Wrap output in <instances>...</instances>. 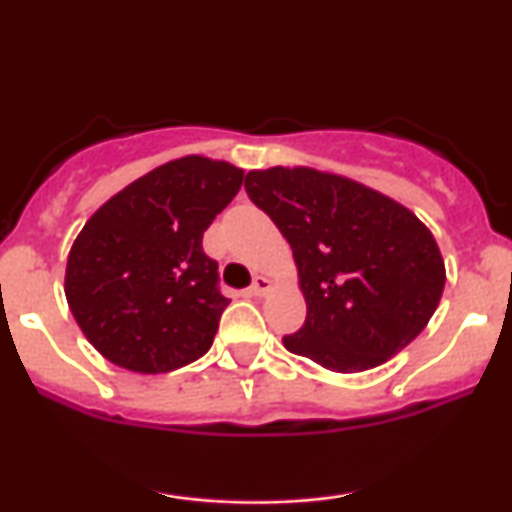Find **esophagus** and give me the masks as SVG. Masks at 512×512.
Masks as SVG:
<instances>
[{
	"mask_svg": "<svg viewBox=\"0 0 512 512\" xmlns=\"http://www.w3.org/2000/svg\"><path fill=\"white\" fill-rule=\"evenodd\" d=\"M272 289V281L267 279V276H255V281H252L250 286V293L252 296H264V293H269Z\"/></svg>",
	"mask_w": 512,
	"mask_h": 512,
	"instance_id": "esophagus-1",
	"label": "esophagus"
}]
</instances>
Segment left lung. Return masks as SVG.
Returning <instances> with one entry per match:
<instances>
[{"mask_svg": "<svg viewBox=\"0 0 512 512\" xmlns=\"http://www.w3.org/2000/svg\"><path fill=\"white\" fill-rule=\"evenodd\" d=\"M245 190L293 250L308 315L284 337L291 354L361 373L419 337L443 296L445 262L414 211L308 166L250 170Z\"/></svg>", "mask_w": 512, "mask_h": 512, "instance_id": "obj_1", "label": "left lung"}]
</instances>
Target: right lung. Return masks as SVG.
Instances as JSON below:
<instances>
[{
  "label": "right lung",
  "mask_w": 512,
  "mask_h": 512,
  "mask_svg": "<svg viewBox=\"0 0 512 512\" xmlns=\"http://www.w3.org/2000/svg\"><path fill=\"white\" fill-rule=\"evenodd\" d=\"M243 175L216 158H173L93 211L69 250L64 296L103 358L156 375L207 354L228 298L202 236Z\"/></svg>",
  "instance_id": "add662e5"
}]
</instances>
